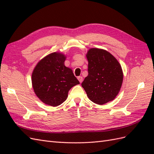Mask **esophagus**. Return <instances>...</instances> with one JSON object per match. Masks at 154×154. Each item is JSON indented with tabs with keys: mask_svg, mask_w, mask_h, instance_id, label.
Masks as SVG:
<instances>
[{
	"mask_svg": "<svg viewBox=\"0 0 154 154\" xmlns=\"http://www.w3.org/2000/svg\"><path fill=\"white\" fill-rule=\"evenodd\" d=\"M77 79H78V80L79 81L80 83H82V81H83V77H81V76L77 77Z\"/></svg>",
	"mask_w": 154,
	"mask_h": 154,
	"instance_id": "34e87169",
	"label": "esophagus"
}]
</instances>
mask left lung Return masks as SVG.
I'll list each match as a JSON object with an SVG mask.
<instances>
[{
	"label": "left lung",
	"mask_w": 154,
	"mask_h": 154,
	"mask_svg": "<svg viewBox=\"0 0 154 154\" xmlns=\"http://www.w3.org/2000/svg\"><path fill=\"white\" fill-rule=\"evenodd\" d=\"M88 76L83 81V88L89 99L98 104H104L115 99L123 81L119 61L106 50L91 48L87 54Z\"/></svg>",
	"instance_id": "8db88e82"
}]
</instances>
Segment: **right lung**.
<instances>
[{
	"instance_id": "right-lung-1",
	"label": "right lung",
	"mask_w": 154,
	"mask_h": 154,
	"mask_svg": "<svg viewBox=\"0 0 154 154\" xmlns=\"http://www.w3.org/2000/svg\"><path fill=\"white\" fill-rule=\"evenodd\" d=\"M65 60L63 54H50L38 62L32 73L34 92L48 105H60L67 99L69 91L79 84L71 69L65 66Z\"/></svg>"
}]
</instances>
